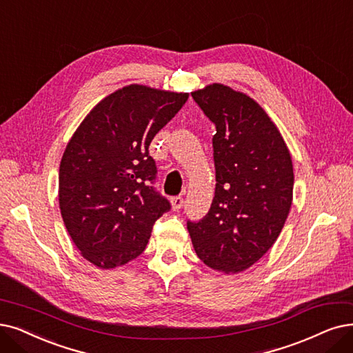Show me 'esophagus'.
Segmentation results:
<instances>
[{"instance_id": "34e87169", "label": "esophagus", "mask_w": 353, "mask_h": 353, "mask_svg": "<svg viewBox=\"0 0 353 353\" xmlns=\"http://www.w3.org/2000/svg\"><path fill=\"white\" fill-rule=\"evenodd\" d=\"M171 203H172V208L175 211H178L182 205H184V199H182L181 195H176V196H174V199L171 200Z\"/></svg>"}]
</instances>
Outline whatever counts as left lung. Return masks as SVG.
Segmentation results:
<instances>
[{
    "label": "left lung",
    "mask_w": 353,
    "mask_h": 353,
    "mask_svg": "<svg viewBox=\"0 0 353 353\" xmlns=\"http://www.w3.org/2000/svg\"><path fill=\"white\" fill-rule=\"evenodd\" d=\"M216 125V191L208 213L187 221L192 246L211 270H248L275 243L292 203V162L283 136L246 94L213 83L191 94Z\"/></svg>",
    "instance_id": "left-lung-1"
}]
</instances>
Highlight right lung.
<instances>
[{
    "instance_id": "1",
    "label": "right lung",
    "mask_w": 353,
    "mask_h": 353,
    "mask_svg": "<svg viewBox=\"0 0 353 353\" xmlns=\"http://www.w3.org/2000/svg\"><path fill=\"white\" fill-rule=\"evenodd\" d=\"M188 94L129 85L105 97L81 123L59 166V207L82 256L101 270L137 258L153 224L171 210L157 188L149 145Z\"/></svg>"
}]
</instances>
